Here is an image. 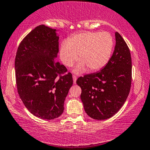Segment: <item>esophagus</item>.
I'll return each instance as SVG.
<instances>
[{
    "label": "esophagus",
    "mask_w": 150,
    "mask_h": 150,
    "mask_svg": "<svg viewBox=\"0 0 150 150\" xmlns=\"http://www.w3.org/2000/svg\"><path fill=\"white\" fill-rule=\"evenodd\" d=\"M72 77H73V82H74V84H76V83L77 77L76 76H74V75Z\"/></svg>",
    "instance_id": "obj_1"
}]
</instances>
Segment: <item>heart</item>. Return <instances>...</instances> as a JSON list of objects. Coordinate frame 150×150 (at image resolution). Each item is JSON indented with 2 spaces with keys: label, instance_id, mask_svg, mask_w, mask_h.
<instances>
[{
  "label": "heart",
  "instance_id": "b5f03b06",
  "mask_svg": "<svg viewBox=\"0 0 150 150\" xmlns=\"http://www.w3.org/2000/svg\"><path fill=\"white\" fill-rule=\"evenodd\" d=\"M113 46V38L109 33L82 32L61 43L59 56L63 64L71 67L79 53L81 61L76 65L74 72H83L87 67L91 71H96L105 67L109 61Z\"/></svg>",
  "mask_w": 150,
  "mask_h": 150
}]
</instances>
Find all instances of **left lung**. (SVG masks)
Listing matches in <instances>:
<instances>
[{"mask_svg": "<svg viewBox=\"0 0 150 150\" xmlns=\"http://www.w3.org/2000/svg\"><path fill=\"white\" fill-rule=\"evenodd\" d=\"M114 52L105 67L98 72L77 79L81 99L90 117L104 120L122 108L128 98L132 81V60L126 42L115 33Z\"/></svg>", "mask_w": 150, "mask_h": 150, "instance_id": "left-lung-1", "label": "left lung"}]
</instances>
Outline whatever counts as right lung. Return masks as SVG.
Listing matches in <instances>:
<instances>
[{
  "label": "right lung",
  "mask_w": 150,
  "mask_h": 150,
  "mask_svg": "<svg viewBox=\"0 0 150 150\" xmlns=\"http://www.w3.org/2000/svg\"><path fill=\"white\" fill-rule=\"evenodd\" d=\"M57 30L40 25L23 39L15 59L17 89L26 108L43 120L58 117L72 86L71 73L55 60L59 52Z\"/></svg>",
  "instance_id": "right-lung-1"
}]
</instances>
